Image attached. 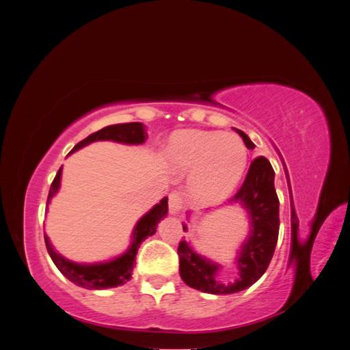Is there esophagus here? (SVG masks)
<instances>
[{"label":"esophagus","mask_w":350,"mask_h":350,"mask_svg":"<svg viewBox=\"0 0 350 350\" xmlns=\"http://www.w3.org/2000/svg\"><path fill=\"white\" fill-rule=\"evenodd\" d=\"M183 208H184L183 196L176 191L169 194V211H171L172 215H178L179 211H183Z\"/></svg>","instance_id":"esophagus-1"}]
</instances>
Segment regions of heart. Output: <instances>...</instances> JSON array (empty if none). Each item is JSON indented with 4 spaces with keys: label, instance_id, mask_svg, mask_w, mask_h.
Segmentation results:
<instances>
[{
    "label": "heart",
    "instance_id": "b5f03b06",
    "mask_svg": "<svg viewBox=\"0 0 350 350\" xmlns=\"http://www.w3.org/2000/svg\"><path fill=\"white\" fill-rule=\"evenodd\" d=\"M163 159L175 172H191L188 189L201 203H215L237 187L247 166V149L235 135L184 130L169 139Z\"/></svg>",
    "mask_w": 350,
    "mask_h": 350
}]
</instances>
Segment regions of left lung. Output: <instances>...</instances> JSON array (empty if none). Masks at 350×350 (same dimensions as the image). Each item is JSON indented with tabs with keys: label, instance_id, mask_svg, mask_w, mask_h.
<instances>
[{
	"label": "left lung",
	"instance_id": "8db88e82",
	"mask_svg": "<svg viewBox=\"0 0 350 350\" xmlns=\"http://www.w3.org/2000/svg\"><path fill=\"white\" fill-rule=\"evenodd\" d=\"M237 133L248 149L256 147L245 133L241 130H237ZM230 203H239L245 208L251 221L250 237L242 243L237 260L239 276L234 283L217 282L219 264L198 256L187 241H181L178 247L179 274L189 288L213 295L235 293L250 288L269 267L278 243L280 220L274 171L266 157L258 156L251 162L245 181L230 198ZM184 230H187L185 225Z\"/></svg>",
	"mask_w": 350,
	"mask_h": 350
}]
</instances>
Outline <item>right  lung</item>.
<instances>
[{"instance_id":"add662e5","label":"right lung","mask_w":350,"mask_h":350,"mask_svg":"<svg viewBox=\"0 0 350 350\" xmlns=\"http://www.w3.org/2000/svg\"><path fill=\"white\" fill-rule=\"evenodd\" d=\"M147 139V134L144 131V125L140 122H126V124H115L108 125L105 129L90 134L86 139L81 140L74 146V149L70 152H77L81 147L88 146L93 142H102V140H111L116 143L124 144H143ZM61 171L57 172L54 181L51 184L49 194H48V204L51 198L54 197L61 184ZM48 207V206H46ZM167 213V198L165 197L161 203H157L150 211L137 221V225L133 232V242L122 256L116 257L107 262H96V264H77L68 261L58 254L54 248H52L49 238L45 235V243L49 256L54 261L58 270L64 274V276L76 283L77 286H81L84 289H107V288H115V286H121L131 279V273L134 269L135 262V254L139 251L140 243L147 238L152 237L157 224L161 221Z\"/></svg>"}]
</instances>
